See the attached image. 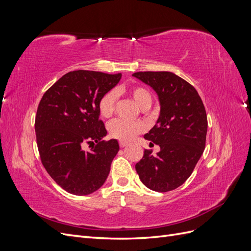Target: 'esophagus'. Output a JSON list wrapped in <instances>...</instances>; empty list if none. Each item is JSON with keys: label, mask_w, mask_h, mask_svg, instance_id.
<instances>
[{"label": "esophagus", "mask_w": 251, "mask_h": 251, "mask_svg": "<svg viewBox=\"0 0 251 251\" xmlns=\"http://www.w3.org/2000/svg\"><path fill=\"white\" fill-rule=\"evenodd\" d=\"M119 146H120V148H125V147L127 146V143L125 142V141H120L119 142Z\"/></svg>", "instance_id": "1"}]
</instances>
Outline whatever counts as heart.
<instances>
[{
	"label": "heart",
	"mask_w": 251,
	"mask_h": 251,
	"mask_svg": "<svg viewBox=\"0 0 251 251\" xmlns=\"http://www.w3.org/2000/svg\"><path fill=\"white\" fill-rule=\"evenodd\" d=\"M120 93H126L130 95L132 100L143 111L150 109L151 102H153V96L146 88L140 86H134L126 90L123 88H117L116 91L111 90L103 94L100 101H98V111H100L101 117L110 118L113 115L117 102V94ZM143 128L144 126L141 123H128V121L121 119L113 120L108 126L111 137L120 141L132 140L136 135L140 134L143 131Z\"/></svg>",
	"instance_id": "heart-1"
}]
</instances>
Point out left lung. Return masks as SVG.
<instances>
[{
  "mask_svg": "<svg viewBox=\"0 0 251 251\" xmlns=\"http://www.w3.org/2000/svg\"><path fill=\"white\" fill-rule=\"evenodd\" d=\"M133 76L155 91L160 104L156 125L144 135L160 147V151L153 155V151L144 150L135 169L148 188L170 192L184 183L203 154L206 112L197 90L176 74L149 71Z\"/></svg>",
  "mask_w": 251,
  "mask_h": 251,
  "instance_id": "1",
  "label": "left lung"
}]
</instances>
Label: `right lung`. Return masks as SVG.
I'll use <instances>...</instances> for the list:
<instances>
[{
	"label": "right lung",
	"instance_id": "add662e5",
	"mask_svg": "<svg viewBox=\"0 0 251 251\" xmlns=\"http://www.w3.org/2000/svg\"><path fill=\"white\" fill-rule=\"evenodd\" d=\"M121 74L77 70L49 88L35 117L37 148L45 169L68 193L85 196L100 188L119 151L116 139L104 141L98 101L115 87ZM96 143L86 152L83 143Z\"/></svg>",
	"mask_w": 251,
	"mask_h": 251
}]
</instances>
